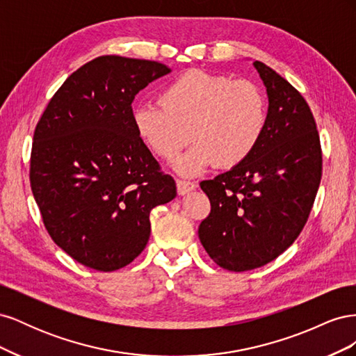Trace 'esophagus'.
Instances as JSON below:
<instances>
[{
	"label": "esophagus",
	"mask_w": 356,
	"mask_h": 356,
	"mask_svg": "<svg viewBox=\"0 0 356 356\" xmlns=\"http://www.w3.org/2000/svg\"><path fill=\"white\" fill-rule=\"evenodd\" d=\"M197 186L196 182H191V181H186V179H177V190H178V195L184 196L187 193L195 190Z\"/></svg>",
	"instance_id": "1"
}]
</instances>
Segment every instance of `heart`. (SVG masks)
<instances>
[{
  "mask_svg": "<svg viewBox=\"0 0 356 356\" xmlns=\"http://www.w3.org/2000/svg\"><path fill=\"white\" fill-rule=\"evenodd\" d=\"M132 120L141 141L165 160L191 138L196 144L174 163L181 175L191 177L211 163L221 169L243 163L263 136L267 108L254 83L191 70L161 90L159 104L135 105Z\"/></svg>",
  "mask_w": 356,
  "mask_h": 356,
  "instance_id": "obj_1",
  "label": "heart"
}]
</instances>
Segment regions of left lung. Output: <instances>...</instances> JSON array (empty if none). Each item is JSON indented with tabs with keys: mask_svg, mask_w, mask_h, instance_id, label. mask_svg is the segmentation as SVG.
<instances>
[{
	"mask_svg": "<svg viewBox=\"0 0 356 356\" xmlns=\"http://www.w3.org/2000/svg\"><path fill=\"white\" fill-rule=\"evenodd\" d=\"M268 108L263 136L243 163L200 188L211 213L199 239L212 260L230 272L273 261L303 230L322 175L315 118L307 102L270 67L255 60Z\"/></svg>",
	"mask_w": 356,
	"mask_h": 356,
	"instance_id": "8db88e82",
	"label": "left lung"
}]
</instances>
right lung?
<instances>
[{"mask_svg": "<svg viewBox=\"0 0 356 356\" xmlns=\"http://www.w3.org/2000/svg\"><path fill=\"white\" fill-rule=\"evenodd\" d=\"M169 72L154 60L96 58L70 75L35 127L32 195L51 239L86 267L132 263L149 239V212L177 196L132 120L136 93Z\"/></svg>", "mask_w": 356, "mask_h": 356, "instance_id": "right-lung-1", "label": "right lung"}]
</instances>
